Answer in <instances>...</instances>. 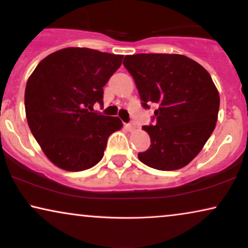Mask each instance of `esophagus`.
Instances as JSON below:
<instances>
[{"label":"esophagus","mask_w":248,"mask_h":248,"mask_svg":"<svg viewBox=\"0 0 248 248\" xmlns=\"http://www.w3.org/2000/svg\"><path fill=\"white\" fill-rule=\"evenodd\" d=\"M125 127H126V130H127V131L132 132V131H134L135 128H137V125H135L134 123H130V124H126V125H125Z\"/></svg>","instance_id":"1"}]
</instances>
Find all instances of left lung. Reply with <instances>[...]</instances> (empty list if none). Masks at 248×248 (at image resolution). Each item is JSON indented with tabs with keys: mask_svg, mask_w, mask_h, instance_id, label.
Wrapping results in <instances>:
<instances>
[{
	"mask_svg": "<svg viewBox=\"0 0 248 248\" xmlns=\"http://www.w3.org/2000/svg\"><path fill=\"white\" fill-rule=\"evenodd\" d=\"M123 64L142 106L158 105L155 124L142 127L151 145L138 155L140 161L159 170L185 167L204 147L218 120L220 97L209 72L179 54L126 55Z\"/></svg>",
	"mask_w": 248,
	"mask_h": 248,
	"instance_id": "8db88e82",
	"label": "left lung"
}]
</instances>
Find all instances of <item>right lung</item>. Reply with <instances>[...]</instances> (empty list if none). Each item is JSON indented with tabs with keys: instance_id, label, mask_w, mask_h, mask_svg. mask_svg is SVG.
<instances>
[{
	"instance_id": "1",
	"label": "right lung",
	"mask_w": 248,
	"mask_h": 248,
	"mask_svg": "<svg viewBox=\"0 0 248 248\" xmlns=\"http://www.w3.org/2000/svg\"><path fill=\"white\" fill-rule=\"evenodd\" d=\"M123 55L84 47L49 54L27 81L26 117L30 131L56 167L81 171L101 160L107 140L123 123L93 113L103 105V88L121 66Z\"/></svg>"
}]
</instances>
